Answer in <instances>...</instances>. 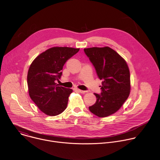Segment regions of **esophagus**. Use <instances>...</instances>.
Returning a JSON list of instances; mask_svg holds the SVG:
<instances>
[{
	"label": "esophagus",
	"mask_w": 160,
	"mask_h": 160,
	"mask_svg": "<svg viewBox=\"0 0 160 160\" xmlns=\"http://www.w3.org/2000/svg\"><path fill=\"white\" fill-rule=\"evenodd\" d=\"M75 90L77 91V92H80V93H82V94H84V93L86 92V91H85V90H82L78 89V88H75Z\"/></svg>",
	"instance_id": "34e87169"
}]
</instances>
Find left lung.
Returning a JSON list of instances; mask_svg holds the SVG:
<instances>
[{
  "mask_svg": "<svg viewBox=\"0 0 160 160\" xmlns=\"http://www.w3.org/2000/svg\"><path fill=\"white\" fill-rule=\"evenodd\" d=\"M84 52L102 80L101 92L94 94L96 102L88 109L99 117H106L117 112L130 94L128 67L125 61L109 47L84 49Z\"/></svg>",
  "mask_w": 160,
  "mask_h": 160,
  "instance_id": "1",
  "label": "left lung"
}]
</instances>
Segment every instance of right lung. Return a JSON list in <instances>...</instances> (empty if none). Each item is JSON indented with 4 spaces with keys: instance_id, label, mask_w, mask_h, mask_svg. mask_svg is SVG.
I'll return each mask as SVG.
<instances>
[{
    "instance_id": "right-lung-1",
    "label": "right lung",
    "mask_w": 160,
    "mask_h": 160,
    "mask_svg": "<svg viewBox=\"0 0 160 160\" xmlns=\"http://www.w3.org/2000/svg\"><path fill=\"white\" fill-rule=\"evenodd\" d=\"M80 49L54 47L38 56L31 64L27 75L29 95L38 108L49 116H56L67 107L71 88L59 87L66 62Z\"/></svg>"
}]
</instances>
